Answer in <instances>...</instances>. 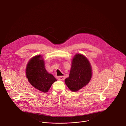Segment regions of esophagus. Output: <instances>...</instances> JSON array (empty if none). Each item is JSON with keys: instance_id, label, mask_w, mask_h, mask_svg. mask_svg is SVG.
<instances>
[{"instance_id": "obj_1", "label": "esophagus", "mask_w": 126, "mask_h": 126, "mask_svg": "<svg viewBox=\"0 0 126 126\" xmlns=\"http://www.w3.org/2000/svg\"><path fill=\"white\" fill-rule=\"evenodd\" d=\"M58 79L59 80H60V81H63V80L65 79V77H64V76H58Z\"/></svg>"}]
</instances>
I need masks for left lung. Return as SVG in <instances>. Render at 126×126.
Here are the masks:
<instances>
[{
    "instance_id": "1",
    "label": "left lung",
    "mask_w": 126,
    "mask_h": 126,
    "mask_svg": "<svg viewBox=\"0 0 126 126\" xmlns=\"http://www.w3.org/2000/svg\"><path fill=\"white\" fill-rule=\"evenodd\" d=\"M92 69L89 60L81 54H76L72 60L69 77L65 80L68 88L72 92H77L90 81Z\"/></svg>"
}]
</instances>
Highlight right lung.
<instances>
[{"label":"right lung","mask_w":126,"mask_h":126,"mask_svg":"<svg viewBox=\"0 0 126 126\" xmlns=\"http://www.w3.org/2000/svg\"><path fill=\"white\" fill-rule=\"evenodd\" d=\"M26 76L33 87L43 93L48 92L52 84L57 81L46 70L41 55L35 56L29 60L26 67Z\"/></svg>","instance_id":"right-lung-1"}]
</instances>
